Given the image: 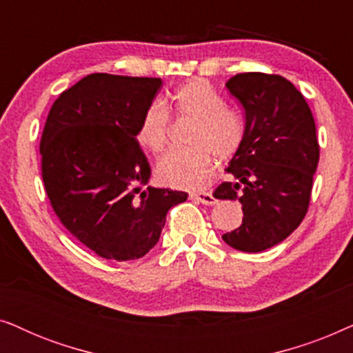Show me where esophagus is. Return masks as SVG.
Returning a JSON list of instances; mask_svg holds the SVG:
<instances>
[{
	"label": "esophagus",
	"instance_id": "34e87169",
	"mask_svg": "<svg viewBox=\"0 0 353 353\" xmlns=\"http://www.w3.org/2000/svg\"><path fill=\"white\" fill-rule=\"evenodd\" d=\"M191 199H194V201L201 202V204H205V205L216 204V199L214 196H212V192H192Z\"/></svg>",
	"mask_w": 353,
	"mask_h": 353
}]
</instances>
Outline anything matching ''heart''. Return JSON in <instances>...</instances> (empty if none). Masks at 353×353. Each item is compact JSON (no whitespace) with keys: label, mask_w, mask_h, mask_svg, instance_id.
<instances>
[{"label":"heart","mask_w":353,"mask_h":353,"mask_svg":"<svg viewBox=\"0 0 353 353\" xmlns=\"http://www.w3.org/2000/svg\"><path fill=\"white\" fill-rule=\"evenodd\" d=\"M168 105L180 117L196 119L190 144L191 149L172 151L157 163V180L176 190H201L209 185L215 172V157L231 159L243 146L245 122L238 110L209 81L191 80L176 88ZM170 120L161 103L144 110L138 125V141L152 154L165 151Z\"/></svg>","instance_id":"1"}]
</instances>
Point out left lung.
Masks as SVG:
<instances>
[{"instance_id": "obj_1", "label": "left lung", "mask_w": 353, "mask_h": 353, "mask_svg": "<svg viewBox=\"0 0 353 353\" xmlns=\"http://www.w3.org/2000/svg\"><path fill=\"white\" fill-rule=\"evenodd\" d=\"M243 104L245 138L226 172L236 183L216 188V199L238 201L243 223L223 241L243 252H262L301 225L310 204L320 146L305 98L281 75L245 72L226 81Z\"/></svg>"}]
</instances>
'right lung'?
I'll return each instance as SVG.
<instances>
[{
  "label": "right lung",
  "instance_id": "right-lung-1",
  "mask_svg": "<svg viewBox=\"0 0 353 353\" xmlns=\"http://www.w3.org/2000/svg\"><path fill=\"white\" fill-rule=\"evenodd\" d=\"M161 79L91 74L62 91L48 114L40 154L52 210L81 244L117 262L146 255L167 212L188 192L148 186L137 139Z\"/></svg>",
  "mask_w": 353,
  "mask_h": 353
}]
</instances>
